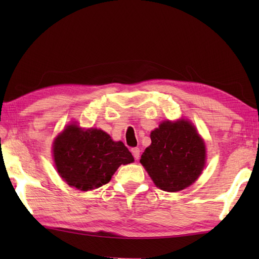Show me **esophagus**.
<instances>
[{
    "mask_svg": "<svg viewBox=\"0 0 259 259\" xmlns=\"http://www.w3.org/2000/svg\"><path fill=\"white\" fill-rule=\"evenodd\" d=\"M131 152H133L135 159L138 160L139 157H140V149H139V148H133V149H131Z\"/></svg>",
    "mask_w": 259,
    "mask_h": 259,
    "instance_id": "1",
    "label": "esophagus"
}]
</instances>
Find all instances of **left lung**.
I'll use <instances>...</instances> for the list:
<instances>
[{
  "instance_id": "left-lung-1",
  "label": "left lung",
  "mask_w": 259,
  "mask_h": 259,
  "mask_svg": "<svg viewBox=\"0 0 259 259\" xmlns=\"http://www.w3.org/2000/svg\"><path fill=\"white\" fill-rule=\"evenodd\" d=\"M151 145L140 162L161 190L180 191L199 177L205 166L206 149L189 121H163L150 135Z\"/></svg>"
}]
</instances>
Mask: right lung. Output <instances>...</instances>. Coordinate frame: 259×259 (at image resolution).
<instances>
[{
    "label": "right lung",
    "mask_w": 259,
    "mask_h": 259,
    "mask_svg": "<svg viewBox=\"0 0 259 259\" xmlns=\"http://www.w3.org/2000/svg\"><path fill=\"white\" fill-rule=\"evenodd\" d=\"M53 157L59 175L79 190H92L108 184L121 164L135 159L122 142H115L99 129L82 130L70 124L57 137Z\"/></svg>",
    "instance_id": "1"
}]
</instances>
